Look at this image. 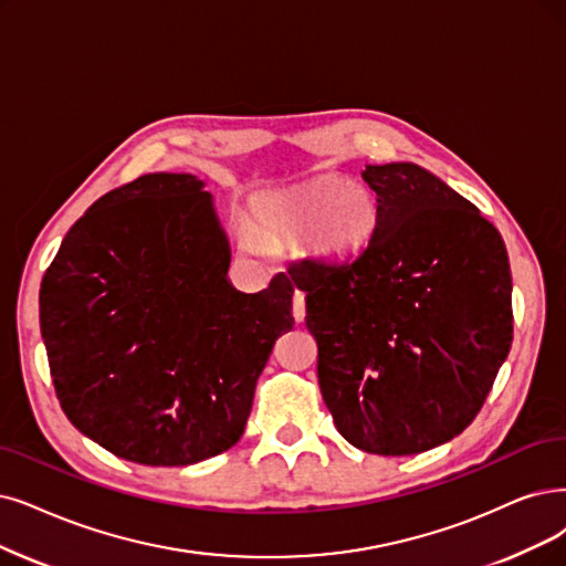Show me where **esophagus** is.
I'll use <instances>...</instances> for the list:
<instances>
[{
    "label": "esophagus",
    "mask_w": 566,
    "mask_h": 566,
    "mask_svg": "<svg viewBox=\"0 0 566 566\" xmlns=\"http://www.w3.org/2000/svg\"><path fill=\"white\" fill-rule=\"evenodd\" d=\"M292 315H295L297 323H304V315H306V302H304V292H295L292 295Z\"/></svg>",
    "instance_id": "esophagus-1"
}]
</instances>
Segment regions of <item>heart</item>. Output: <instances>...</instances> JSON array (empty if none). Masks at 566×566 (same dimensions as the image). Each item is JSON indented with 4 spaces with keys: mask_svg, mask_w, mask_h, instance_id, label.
<instances>
[{
    "mask_svg": "<svg viewBox=\"0 0 566 566\" xmlns=\"http://www.w3.org/2000/svg\"><path fill=\"white\" fill-rule=\"evenodd\" d=\"M376 218V199L365 186L323 174L258 197L251 211V232L269 248L304 237L311 255L342 262L369 243Z\"/></svg>",
    "mask_w": 566,
    "mask_h": 566,
    "instance_id": "1",
    "label": "heart"
}]
</instances>
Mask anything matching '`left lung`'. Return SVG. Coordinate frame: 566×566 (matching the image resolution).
Returning a JSON list of instances; mask_svg holds the SVG:
<instances>
[{"instance_id":"1","label":"left lung","mask_w":566,"mask_h":566,"mask_svg":"<svg viewBox=\"0 0 566 566\" xmlns=\"http://www.w3.org/2000/svg\"><path fill=\"white\" fill-rule=\"evenodd\" d=\"M376 230L346 262H290L318 382L348 443L416 455L462 434L513 342L511 266L494 224L411 163L367 165Z\"/></svg>"}]
</instances>
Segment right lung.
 Returning a JSON list of instances; mask_svg holds the SVG:
<instances>
[{"instance_id":"1","label":"right lung","mask_w":566,"mask_h":566,"mask_svg":"<svg viewBox=\"0 0 566 566\" xmlns=\"http://www.w3.org/2000/svg\"><path fill=\"white\" fill-rule=\"evenodd\" d=\"M190 174H146L66 232L39 290L64 416L108 453L186 467L232 448L276 338L295 325L285 274L245 295Z\"/></svg>"}]
</instances>
